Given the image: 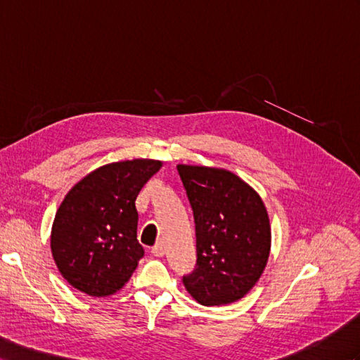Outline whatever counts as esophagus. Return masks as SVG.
Listing matches in <instances>:
<instances>
[{"instance_id":"1","label":"esophagus","mask_w":360,"mask_h":360,"mask_svg":"<svg viewBox=\"0 0 360 360\" xmlns=\"http://www.w3.org/2000/svg\"><path fill=\"white\" fill-rule=\"evenodd\" d=\"M152 254L155 257H162L165 254V246L162 242H158L153 248H152Z\"/></svg>"}]
</instances>
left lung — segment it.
Returning <instances> with one entry per match:
<instances>
[{"label": "left lung", "mask_w": 360, "mask_h": 360, "mask_svg": "<svg viewBox=\"0 0 360 360\" xmlns=\"http://www.w3.org/2000/svg\"><path fill=\"white\" fill-rule=\"evenodd\" d=\"M195 214L198 263L184 285L202 306L242 300L268 264L271 222L250 184L226 169L178 164Z\"/></svg>", "instance_id": "1"}]
</instances>
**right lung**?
<instances>
[{
	"label": "right lung",
	"mask_w": 360,
	"mask_h": 360,
	"mask_svg": "<svg viewBox=\"0 0 360 360\" xmlns=\"http://www.w3.org/2000/svg\"><path fill=\"white\" fill-rule=\"evenodd\" d=\"M162 167L158 160H126L89 172L63 198L53 220V260L70 285L89 297L114 295L144 255L136 240V196Z\"/></svg>",
	"instance_id": "right-lung-1"
}]
</instances>
